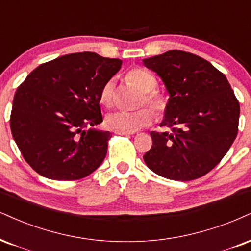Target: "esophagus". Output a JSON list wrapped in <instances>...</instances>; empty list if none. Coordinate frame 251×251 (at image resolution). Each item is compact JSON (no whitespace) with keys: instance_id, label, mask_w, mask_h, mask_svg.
<instances>
[{"instance_id":"1","label":"esophagus","mask_w":251,"mask_h":251,"mask_svg":"<svg viewBox=\"0 0 251 251\" xmlns=\"http://www.w3.org/2000/svg\"><path fill=\"white\" fill-rule=\"evenodd\" d=\"M116 135H125V136H130L134 135V132H129V131H122V130H115L114 131Z\"/></svg>"}]
</instances>
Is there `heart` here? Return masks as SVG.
Instances as JSON below:
<instances>
[{"label": "heart", "mask_w": 251, "mask_h": 251, "mask_svg": "<svg viewBox=\"0 0 251 251\" xmlns=\"http://www.w3.org/2000/svg\"><path fill=\"white\" fill-rule=\"evenodd\" d=\"M128 79L143 93V97L141 99V106L145 103L149 104L159 115H162L164 111L168 109V98L163 93L156 91L157 79L152 73L144 69H134L128 73ZM99 99H100V102L103 106L110 107L114 103V99H115V79L111 78L104 82L100 91ZM153 120V111L150 108L144 107L135 111H113L107 116L106 123L109 128L114 129V130L132 132L149 126L150 123H152Z\"/></svg>", "instance_id": "obj_1"}]
</instances>
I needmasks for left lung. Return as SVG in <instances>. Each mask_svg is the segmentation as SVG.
Segmentation results:
<instances>
[{
    "label": "left lung",
    "mask_w": 251,
    "mask_h": 251,
    "mask_svg": "<svg viewBox=\"0 0 251 251\" xmlns=\"http://www.w3.org/2000/svg\"><path fill=\"white\" fill-rule=\"evenodd\" d=\"M160 76L169 104L163 122L170 131H151L152 147L143 156L151 171L188 181L221 162L239 130L240 103L224 73L190 52L171 50L143 59Z\"/></svg>",
    "instance_id": "1"
}]
</instances>
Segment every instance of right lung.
Here are the masks:
<instances>
[{
  "instance_id": "add662e5",
  "label": "right lung",
  "mask_w": 251,
  "mask_h": 251,
  "mask_svg": "<svg viewBox=\"0 0 251 251\" xmlns=\"http://www.w3.org/2000/svg\"><path fill=\"white\" fill-rule=\"evenodd\" d=\"M121 65L120 59L94 52L65 54L39 65L18 86L11 134L37 173L78 180L101 165L111 136L94 129L103 120L99 95Z\"/></svg>"
}]
</instances>
